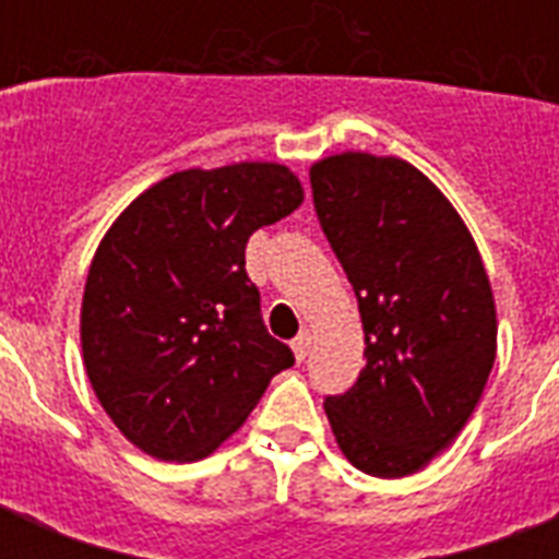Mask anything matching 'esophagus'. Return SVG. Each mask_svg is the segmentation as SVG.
I'll return each mask as SVG.
<instances>
[{
  "label": "esophagus",
  "instance_id": "34e87169",
  "mask_svg": "<svg viewBox=\"0 0 559 559\" xmlns=\"http://www.w3.org/2000/svg\"><path fill=\"white\" fill-rule=\"evenodd\" d=\"M310 345H313V333L310 331H301L296 340H293V354H296L298 362H305L307 354H310Z\"/></svg>",
  "mask_w": 559,
  "mask_h": 559
}]
</instances>
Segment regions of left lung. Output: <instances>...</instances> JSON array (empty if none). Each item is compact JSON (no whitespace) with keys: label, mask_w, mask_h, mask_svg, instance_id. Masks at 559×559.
Wrapping results in <instances>:
<instances>
[{"label":"left lung","mask_w":559,"mask_h":559,"mask_svg":"<svg viewBox=\"0 0 559 559\" xmlns=\"http://www.w3.org/2000/svg\"><path fill=\"white\" fill-rule=\"evenodd\" d=\"M310 186L366 331V368L324 412L354 467L412 476L459 438L493 368L485 263L459 211L408 162L340 153L316 162Z\"/></svg>","instance_id":"obj_1"}]
</instances>
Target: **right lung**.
I'll use <instances>...</instances> for the list:
<instances>
[{"label": "right lung", "mask_w": 559, "mask_h": 559, "mask_svg": "<svg viewBox=\"0 0 559 559\" xmlns=\"http://www.w3.org/2000/svg\"><path fill=\"white\" fill-rule=\"evenodd\" d=\"M301 200L275 162L179 170L100 240L83 289V366L112 424L153 459H205L296 362L263 324L246 243Z\"/></svg>", "instance_id": "right-lung-1"}]
</instances>
